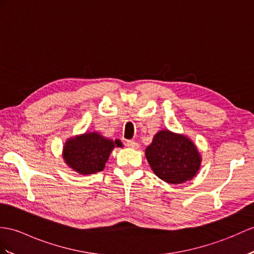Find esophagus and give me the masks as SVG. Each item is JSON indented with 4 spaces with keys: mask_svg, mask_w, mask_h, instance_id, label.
I'll return each instance as SVG.
<instances>
[{
    "mask_svg": "<svg viewBox=\"0 0 254 254\" xmlns=\"http://www.w3.org/2000/svg\"><path fill=\"white\" fill-rule=\"evenodd\" d=\"M127 146L129 147V148L137 149L139 145L136 143V141H134V140H127Z\"/></svg>",
    "mask_w": 254,
    "mask_h": 254,
    "instance_id": "1",
    "label": "esophagus"
}]
</instances>
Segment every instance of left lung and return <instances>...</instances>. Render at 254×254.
Segmentation results:
<instances>
[{
    "label": "left lung",
    "mask_w": 254,
    "mask_h": 254,
    "mask_svg": "<svg viewBox=\"0 0 254 254\" xmlns=\"http://www.w3.org/2000/svg\"><path fill=\"white\" fill-rule=\"evenodd\" d=\"M151 170L169 184H182L197 175L202 158L193 141L184 134L160 129L145 150Z\"/></svg>",
    "instance_id": "1"
}]
</instances>
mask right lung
<instances>
[{
  "instance_id": "obj_1",
  "label": "right lung",
  "mask_w": 254,
  "mask_h": 254,
  "mask_svg": "<svg viewBox=\"0 0 254 254\" xmlns=\"http://www.w3.org/2000/svg\"><path fill=\"white\" fill-rule=\"evenodd\" d=\"M115 147H122L119 139H110L98 132H85L69 137L63 147L64 163L81 175L103 171Z\"/></svg>"
}]
</instances>
